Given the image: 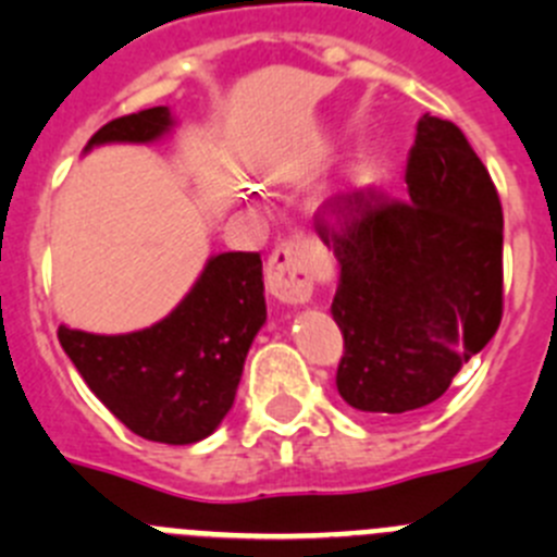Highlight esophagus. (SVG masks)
Wrapping results in <instances>:
<instances>
[{
  "label": "esophagus",
  "instance_id": "esophagus-1",
  "mask_svg": "<svg viewBox=\"0 0 557 557\" xmlns=\"http://www.w3.org/2000/svg\"><path fill=\"white\" fill-rule=\"evenodd\" d=\"M315 255L308 242H283L269 258L267 285L285 305H305L313 297Z\"/></svg>",
  "mask_w": 557,
  "mask_h": 557
}]
</instances>
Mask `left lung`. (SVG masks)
I'll return each mask as SVG.
<instances>
[{
    "label": "left lung",
    "instance_id": "8db88e82",
    "mask_svg": "<svg viewBox=\"0 0 557 557\" xmlns=\"http://www.w3.org/2000/svg\"><path fill=\"white\" fill-rule=\"evenodd\" d=\"M405 183L408 202L349 191L315 224L341 267L335 385L363 413L435 403L503 319V205L466 135L424 113Z\"/></svg>",
    "mask_w": 557,
    "mask_h": 557
}]
</instances>
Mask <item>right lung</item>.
<instances>
[{"instance_id":"1","label":"right lung","mask_w":557,"mask_h":557,"mask_svg":"<svg viewBox=\"0 0 557 557\" xmlns=\"http://www.w3.org/2000/svg\"><path fill=\"white\" fill-rule=\"evenodd\" d=\"M166 104L113 119L85 152L104 144H154L174 129ZM267 324L258 252L210 255L177 308L152 327L99 335L60 324L88 388L124 428L160 444H197L222 424L242 383L244 360Z\"/></svg>"}]
</instances>
